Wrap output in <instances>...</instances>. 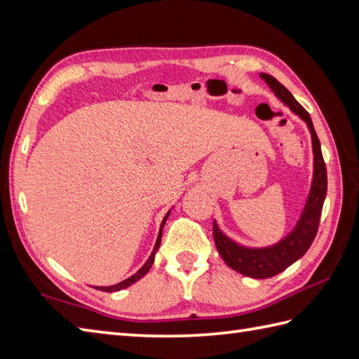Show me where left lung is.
I'll return each mask as SVG.
<instances>
[{
    "instance_id": "left-lung-1",
    "label": "left lung",
    "mask_w": 359,
    "mask_h": 359,
    "mask_svg": "<svg viewBox=\"0 0 359 359\" xmlns=\"http://www.w3.org/2000/svg\"><path fill=\"white\" fill-rule=\"evenodd\" d=\"M261 79L270 86L274 95L282 103L288 106L293 114L307 123L311 135V148H313V179H311L310 193L299 220L296 222L293 230L274 245L262 248L241 245L222 233L216 220L212 224V236H215L216 247L225 264L243 276L255 279L276 276L307 253L318 233L319 219H321L323 205L327 194V170L321 152V143H319L313 123H311L310 114L296 102L292 93L285 86H282L276 79L269 74H261Z\"/></svg>"
}]
</instances>
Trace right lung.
<instances>
[{"instance_id":"right-lung-1","label":"right lung","mask_w":359,"mask_h":359,"mask_svg":"<svg viewBox=\"0 0 359 359\" xmlns=\"http://www.w3.org/2000/svg\"><path fill=\"white\" fill-rule=\"evenodd\" d=\"M170 212H171V210L166 212L165 217H163V220H162V224H160V230H158V236H157L156 245H154V248H152V253H151V256L148 257V261L143 264L142 269H140L139 271H137L135 274H133L131 278H128V279H125V280H121V282H118V284H116V285H109V287H95L97 290H102V292H108V293H112V292H120V290H123V288H126V287H129V285H133L134 282H137L139 279H142V278L144 276V274H147V273L149 271V269L152 266V264H154V257H156V253H157V250H158V247H160V242H162V231H163V226H165L166 219L170 217Z\"/></svg>"}]
</instances>
